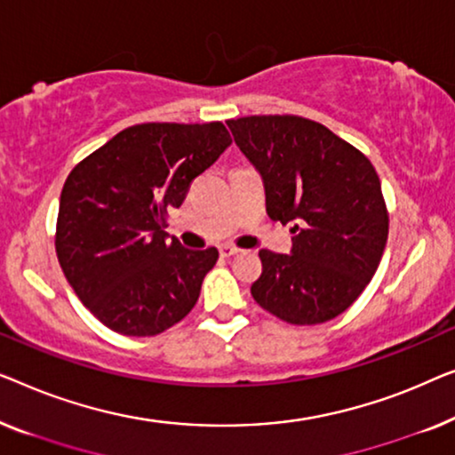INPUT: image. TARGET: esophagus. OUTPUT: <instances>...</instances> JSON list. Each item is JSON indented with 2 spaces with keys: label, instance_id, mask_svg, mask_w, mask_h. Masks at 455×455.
Returning a JSON list of instances; mask_svg holds the SVG:
<instances>
[{
  "label": "esophagus",
  "instance_id": "1",
  "mask_svg": "<svg viewBox=\"0 0 455 455\" xmlns=\"http://www.w3.org/2000/svg\"><path fill=\"white\" fill-rule=\"evenodd\" d=\"M239 251H241V249H236L233 245H222L220 247V258H233V255H236Z\"/></svg>",
  "mask_w": 455,
  "mask_h": 455
}]
</instances>
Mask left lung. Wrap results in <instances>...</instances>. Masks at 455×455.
<instances>
[{
	"instance_id": "left-lung-1",
	"label": "left lung",
	"mask_w": 455,
	"mask_h": 455,
	"mask_svg": "<svg viewBox=\"0 0 455 455\" xmlns=\"http://www.w3.org/2000/svg\"><path fill=\"white\" fill-rule=\"evenodd\" d=\"M259 171L272 220L292 222L291 253L261 249L255 303L286 323L330 322L361 297L387 241L379 177L361 150L297 115L227 121Z\"/></svg>"
}]
</instances>
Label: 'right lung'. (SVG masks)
<instances>
[{
  "label": "right lung",
  "instance_id": "obj_1",
  "mask_svg": "<svg viewBox=\"0 0 455 455\" xmlns=\"http://www.w3.org/2000/svg\"><path fill=\"white\" fill-rule=\"evenodd\" d=\"M230 142L212 124H140L78 163L63 183L55 251L88 311L124 336H156L188 315L219 249L166 241V212Z\"/></svg>",
  "mask_w": 455,
  "mask_h": 455
}]
</instances>
